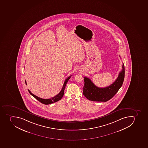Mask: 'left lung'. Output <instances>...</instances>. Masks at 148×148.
<instances>
[{
    "mask_svg": "<svg viewBox=\"0 0 148 148\" xmlns=\"http://www.w3.org/2000/svg\"><path fill=\"white\" fill-rule=\"evenodd\" d=\"M114 82L109 86L101 88L97 87L91 79L84 77V86L83 87V94L88 99L97 102H106L111 99L117 93L123 84L125 77L124 65Z\"/></svg>",
    "mask_w": 148,
    "mask_h": 148,
    "instance_id": "left-lung-1",
    "label": "left lung"
}]
</instances>
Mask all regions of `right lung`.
Instances as JSON below:
<instances>
[{
    "label": "right lung",
    "mask_w": 148,
    "mask_h": 148,
    "mask_svg": "<svg viewBox=\"0 0 148 148\" xmlns=\"http://www.w3.org/2000/svg\"><path fill=\"white\" fill-rule=\"evenodd\" d=\"M71 76H72V75L70 76L67 77V78L65 79V82L64 83L63 86L62 87V90L60 91V92L56 96H55V97H51L50 99H42V98L39 97H37V96H36L35 95L32 93L29 90H28V91H29V93L33 97H34L36 99L39 101V102H41V103L45 104H51V103H53L55 102H57L58 101L60 100L62 98V97H63L64 93V90H65L66 84V83H67V82L69 81V79L71 78ZM25 83H26V84L27 85L26 81H25Z\"/></svg>",
    "instance_id": "add662e5"
}]
</instances>
